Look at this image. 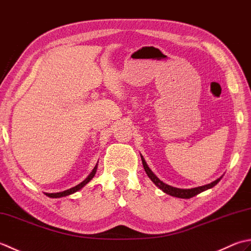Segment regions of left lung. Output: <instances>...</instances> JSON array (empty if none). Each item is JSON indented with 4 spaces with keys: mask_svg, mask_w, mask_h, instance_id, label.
<instances>
[{
    "mask_svg": "<svg viewBox=\"0 0 251 251\" xmlns=\"http://www.w3.org/2000/svg\"><path fill=\"white\" fill-rule=\"evenodd\" d=\"M141 161H142V165H143V168H145L146 173L148 175V177L150 178L153 183L155 184L157 188L161 189L164 193L166 194H169L172 196H175V197H179V199H191V197H193L197 194L201 193V192H204L208 189H211L212 186H215L219 181L221 180L222 177L218 178L217 180H215L214 182H211L209 184H206V185H201V186H197V188H193V189H179V188H174V186L172 185H168L166 183H164L163 181L159 180L155 175H154L152 173V170L149 168L147 162L145 161V158H143V156L141 155Z\"/></svg>",
    "mask_w": 251,
    "mask_h": 251,
    "instance_id": "1",
    "label": "left lung"
}]
</instances>
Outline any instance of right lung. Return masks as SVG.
<instances>
[{
    "label": "right lung",
    "mask_w": 251,
    "mask_h": 251,
    "mask_svg": "<svg viewBox=\"0 0 251 251\" xmlns=\"http://www.w3.org/2000/svg\"><path fill=\"white\" fill-rule=\"evenodd\" d=\"M96 172H97V165H96V166L94 167L93 172L89 174L88 177L85 179L84 181H82V182L79 184L73 186V188L69 189V190L63 191V192H58V193H45V194L49 197H51V199H58V197H63V196H68V195H71L73 193H75V192H77L78 190H81L84 185H86L89 182V181L94 178V176L96 175Z\"/></svg>",
    "instance_id": "1"
}]
</instances>
